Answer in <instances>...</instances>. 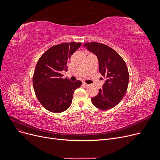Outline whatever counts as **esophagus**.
<instances>
[{"instance_id":"1","label":"esophagus","mask_w":160,"mask_h":160,"mask_svg":"<svg viewBox=\"0 0 160 160\" xmlns=\"http://www.w3.org/2000/svg\"><path fill=\"white\" fill-rule=\"evenodd\" d=\"M82 84H83V86H84V87H88V86H89V84H88V83H85V82H83Z\"/></svg>"}]
</instances>
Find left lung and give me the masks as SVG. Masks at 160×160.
Listing matches in <instances>:
<instances>
[{
    "label": "left lung",
    "instance_id": "left-lung-1",
    "mask_svg": "<svg viewBox=\"0 0 160 160\" xmlns=\"http://www.w3.org/2000/svg\"><path fill=\"white\" fill-rule=\"evenodd\" d=\"M83 47L97 57L99 71L106 78L98 95L91 98L92 103L100 110H110L121 102L127 91L129 81L127 66L118 53L104 44L91 42Z\"/></svg>",
    "mask_w": 160,
    "mask_h": 160
}]
</instances>
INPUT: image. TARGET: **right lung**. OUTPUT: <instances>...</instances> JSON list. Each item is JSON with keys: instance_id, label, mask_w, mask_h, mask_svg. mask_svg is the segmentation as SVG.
Masks as SVG:
<instances>
[{"instance_id": "obj_1", "label": "right lung", "mask_w": 160, "mask_h": 160, "mask_svg": "<svg viewBox=\"0 0 160 160\" xmlns=\"http://www.w3.org/2000/svg\"><path fill=\"white\" fill-rule=\"evenodd\" d=\"M81 46L80 43H65L54 45L41 56L33 77L36 95L46 110L61 113L69 108L74 91L82 82L62 78L61 72L67 71V63L71 55Z\"/></svg>"}]
</instances>
